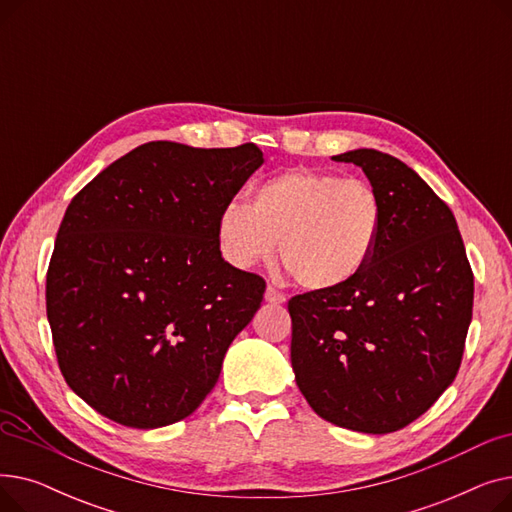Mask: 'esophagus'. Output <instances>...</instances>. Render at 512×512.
<instances>
[{
    "instance_id": "34e87169",
    "label": "esophagus",
    "mask_w": 512,
    "mask_h": 512,
    "mask_svg": "<svg viewBox=\"0 0 512 512\" xmlns=\"http://www.w3.org/2000/svg\"><path fill=\"white\" fill-rule=\"evenodd\" d=\"M265 301H267V303H274V305H282L286 299H284V294H282L278 288L267 286V288H265Z\"/></svg>"
}]
</instances>
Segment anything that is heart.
<instances>
[{
    "instance_id": "obj_1",
    "label": "heart",
    "mask_w": 512,
    "mask_h": 512,
    "mask_svg": "<svg viewBox=\"0 0 512 512\" xmlns=\"http://www.w3.org/2000/svg\"><path fill=\"white\" fill-rule=\"evenodd\" d=\"M384 230V201L359 178L292 168L261 180L251 205L230 201L218 218V242L236 267L270 261L280 242L284 272L305 290L355 282Z\"/></svg>"
}]
</instances>
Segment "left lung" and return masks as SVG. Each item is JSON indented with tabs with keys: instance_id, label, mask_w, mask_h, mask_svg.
<instances>
[{
	"instance_id": "left-lung-1",
	"label": "left lung",
	"mask_w": 512,
	"mask_h": 512,
	"mask_svg": "<svg viewBox=\"0 0 512 512\" xmlns=\"http://www.w3.org/2000/svg\"><path fill=\"white\" fill-rule=\"evenodd\" d=\"M384 201L365 272L288 301L294 380L334 425L390 434L421 417L459 373L473 313V272L450 207L400 159L355 149Z\"/></svg>"
}]
</instances>
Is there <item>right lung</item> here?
<instances>
[{
	"instance_id": "obj_1",
	"label": "right lung",
	"mask_w": 512,
	"mask_h": 512,
	"mask_svg": "<svg viewBox=\"0 0 512 512\" xmlns=\"http://www.w3.org/2000/svg\"><path fill=\"white\" fill-rule=\"evenodd\" d=\"M263 164L255 143L153 141L68 205L47 270L66 384L103 417L153 429L191 415L220 378L265 280L224 261L218 218Z\"/></svg>"
}]
</instances>
